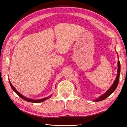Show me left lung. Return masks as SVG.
I'll use <instances>...</instances> for the list:
<instances>
[{"label": "left lung", "mask_w": 127, "mask_h": 127, "mask_svg": "<svg viewBox=\"0 0 127 127\" xmlns=\"http://www.w3.org/2000/svg\"><path fill=\"white\" fill-rule=\"evenodd\" d=\"M118 70H117V75L116 77V78L115 79L114 82H113V84L110 87L109 89L107 90L104 94H103L102 95L98 97L97 98L95 99L93 101L94 102H98V101H103L104 99H105L106 98H107L108 96L113 93V92L116 90V88L118 86L119 81V77H120V61L119 60V57L118 56Z\"/></svg>", "instance_id": "obj_1"}]
</instances>
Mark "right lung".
<instances>
[{"label": "right lung", "mask_w": 127, "mask_h": 127, "mask_svg": "<svg viewBox=\"0 0 127 127\" xmlns=\"http://www.w3.org/2000/svg\"><path fill=\"white\" fill-rule=\"evenodd\" d=\"M9 84L10 85V86L11 87V88H12L13 90L19 96H20V97H21L22 99H23L24 100L26 101H28V102H32V103H40V102H43L45 100H47V99L50 98L51 96H52V95L49 96H48L47 97H45V98H42V99H31V98H29L28 97H26L25 96H23V95H22L20 93H19V92L15 89V87L13 86L12 84H11V82H10V80H9Z\"/></svg>", "instance_id": "right-lung-1"}]
</instances>
